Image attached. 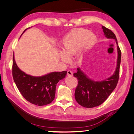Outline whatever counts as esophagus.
<instances>
[{
    "label": "esophagus",
    "instance_id": "1",
    "mask_svg": "<svg viewBox=\"0 0 134 134\" xmlns=\"http://www.w3.org/2000/svg\"><path fill=\"white\" fill-rule=\"evenodd\" d=\"M67 75L68 76H72L73 75V73H72V72L70 70H68L67 71Z\"/></svg>",
    "mask_w": 134,
    "mask_h": 134
}]
</instances>
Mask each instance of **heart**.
<instances>
[{"instance_id": "obj_1", "label": "heart", "mask_w": 134, "mask_h": 134, "mask_svg": "<svg viewBox=\"0 0 134 134\" xmlns=\"http://www.w3.org/2000/svg\"><path fill=\"white\" fill-rule=\"evenodd\" d=\"M96 40L95 36L90 31L84 28H79L70 32L63 40V53L61 59L64 62H68L82 46L87 48L91 47Z\"/></svg>"}]
</instances>
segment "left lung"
Returning a JSON list of instances; mask_svg holds the SVG:
<instances>
[{
	"label": "left lung",
	"instance_id": "obj_1",
	"mask_svg": "<svg viewBox=\"0 0 134 134\" xmlns=\"http://www.w3.org/2000/svg\"><path fill=\"white\" fill-rule=\"evenodd\" d=\"M102 28L107 38L116 40L118 52L117 67L114 74L102 82H95L90 79L79 68L77 69L78 71L74 74V76L78 79L75 98L80 106L86 108H93L102 104L115 90L119 79L121 52L117 44V40L111 30L103 26H102Z\"/></svg>",
	"mask_w": 134,
	"mask_h": 134
}]
</instances>
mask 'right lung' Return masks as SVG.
I'll return each mask as SVG.
<instances>
[{"label":"right lung","instance_id":"add662e5","mask_svg":"<svg viewBox=\"0 0 134 134\" xmlns=\"http://www.w3.org/2000/svg\"><path fill=\"white\" fill-rule=\"evenodd\" d=\"M66 72V71L52 72L38 77L28 75L19 69L13 55L12 75L16 86L24 98L37 106H44L52 102L55 98L56 84L65 77Z\"/></svg>","mask_w":134,"mask_h":134}]
</instances>
